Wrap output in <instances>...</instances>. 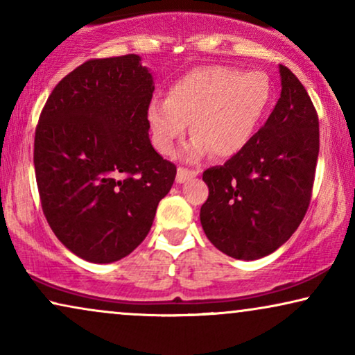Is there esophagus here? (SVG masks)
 <instances>
[{
    "instance_id": "esophagus-1",
    "label": "esophagus",
    "mask_w": 355,
    "mask_h": 355,
    "mask_svg": "<svg viewBox=\"0 0 355 355\" xmlns=\"http://www.w3.org/2000/svg\"><path fill=\"white\" fill-rule=\"evenodd\" d=\"M197 174H198V171H189V169H186V168H179L178 174H176V182L182 184V182L189 181V179L196 178Z\"/></svg>"
}]
</instances>
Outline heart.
Wrapping results in <instances>:
<instances>
[{
    "mask_svg": "<svg viewBox=\"0 0 355 355\" xmlns=\"http://www.w3.org/2000/svg\"><path fill=\"white\" fill-rule=\"evenodd\" d=\"M271 98L263 72L198 67L169 87L168 100H153L148 123L157 148L171 155L192 123L193 139L182 150L189 162L211 153L231 158L254 137Z\"/></svg>",
    "mask_w": 355,
    "mask_h": 355,
    "instance_id": "b5f03b06",
    "label": "heart"
}]
</instances>
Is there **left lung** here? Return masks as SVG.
<instances>
[{
	"mask_svg": "<svg viewBox=\"0 0 355 355\" xmlns=\"http://www.w3.org/2000/svg\"><path fill=\"white\" fill-rule=\"evenodd\" d=\"M281 96L247 147L223 166L208 168L203 231L223 254L257 260L279 249L307 211L320 134L312 100L297 77L279 64Z\"/></svg>",
	"mask_w": 355,
	"mask_h": 355,
	"instance_id": "left-lung-1",
	"label": "left lung"
}]
</instances>
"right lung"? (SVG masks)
Segmentation results:
<instances>
[{
    "label": "right lung",
    "instance_id": "add662e5",
    "mask_svg": "<svg viewBox=\"0 0 355 355\" xmlns=\"http://www.w3.org/2000/svg\"><path fill=\"white\" fill-rule=\"evenodd\" d=\"M153 74L139 55L90 60L48 96L33 164L46 221L92 263L129 255L153 225L176 166L148 139Z\"/></svg>",
    "mask_w": 355,
    "mask_h": 355
}]
</instances>
